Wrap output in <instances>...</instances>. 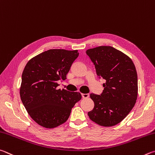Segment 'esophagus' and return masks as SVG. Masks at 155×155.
I'll list each match as a JSON object with an SVG mask.
<instances>
[{
	"label": "esophagus",
	"mask_w": 155,
	"mask_h": 155,
	"mask_svg": "<svg viewBox=\"0 0 155 155\" xmlns=\"http://www.w3.org/2000/svg\"><path fill=\"white\" fill-rule=\"evenodd\" d=\"M82 96L84 99H86V98H88L89 97V94H82Z\"/></svg>",
	"instance_id": "34e87169"
}]
</instances>
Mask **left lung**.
Masks as SVG:
<instances>
[{
    "instance_id": "left-lung-1",
    "label": "left lung",
    "mask_w": 155,
    "mask_h": 155,
    "mask_svg": "<svg viewBox=\"0 0 155 155\" xmlns=\"http://www.w3.org/2000/svg\"><path fill=\"white\" fill-rule=\"evenodd\" d=\"M86 53L95 67L97 75L105 80L102 93H91V120L104 127H112L123 120L134 107L137 97V75L132 60L111 46H99Z\"/></svg>"
}]
</instances>
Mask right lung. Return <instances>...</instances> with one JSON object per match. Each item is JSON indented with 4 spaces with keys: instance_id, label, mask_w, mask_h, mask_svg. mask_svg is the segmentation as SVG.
<instances>
[{
    "instance_id": "right-lung-1",
    "label": "right lung",
    "mask_w": 155,
    "mask_h": 155,
    "mask_svg": "<svg viewBox=\"0 0 155 155\" xmlns=\"http://www.w3.org/2000/svg\"><path fill=\"white\" fill-rule=\"evenodd\" d=\"M78 56V50L52 49L33 57L24 67L20 98L30 116L40 126L52 129L63 124L82 99L78 92L57 89V81L67 79Z\"/></svg>"
}]
</instances>
